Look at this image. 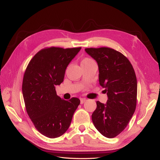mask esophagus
<instances>
[{
	"label": "esophagus",
	"mask_w": 160,
	"mask_h": 160,
	"mask_svg": "<svg viewBox=\"0 0 160 160\" xmlns=\"http://www.w3.org/2000/svg\"><path fill=\"white\" fill-rule=\"evenodd\" d=\"M87 100L86 98H81L80 99V103L81 104H83V103H84Z\"/></svg>",
	"instance_id": "1"
}]
</instances>
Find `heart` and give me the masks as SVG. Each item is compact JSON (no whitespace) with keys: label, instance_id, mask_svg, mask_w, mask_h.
Listing matches in <instances>:
<instances>
[{"label":"heart","instance_id":"obj_1","mask_svg":"<svg viewBox=\"0 0 160 160\" xmlns=\"http://www.w3.org/2000/svg\"><path fill=\"white\" fill-rule=\"evenodd\" d=\"M92 62H94V60H92V59H91V58H86L84 60H82V61L81 62V64Z\"/></svg>","mask_w":160,"mask_h":160}]
</instances>
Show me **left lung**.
Returning a JSON list of instances; mask_svg holds the SVG:
<instances>
[{"label": "left lung", "instance_id": "1", "mask_svg": "<svg viewBox=\"0 0 160 160\" xmlns=\"http://www.w3.org/2000/svg\"><path fill=\"white\" fill-rule=\"evenodd\" d=\"M85 51L97 62L99 83L108 98L106 104L96 102L92 122L101 134L114 138L126 128L136 110L138 86L134 70L124 55L112 48H90Z\"/></svg>", "mask_w": 160, "mask_h": 160}]
</instances>
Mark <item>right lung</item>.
I'll list each match as a JSON object with an SVG mask.
<instances>
[{"mask_svg": "<svg viewBox=\"0 0 160 160\" xmlns=\"http://www.w3.org/2000/svg\"><path fill=\"white\" fill-rule=\"evenodd\" d=\"M80 49H42L25 70L22 90L26 110L36 129L46 137L55 138L63 135L80 103L77 98L62 99L55 88L63 82L67 66Z\"/></svg>", "mask_w": 160, "mask_h": 160, "instance_id": "obj_1", "label": "right lung"}]
</instances>
